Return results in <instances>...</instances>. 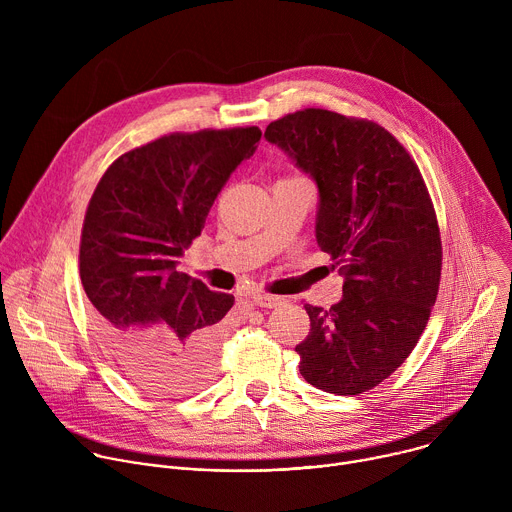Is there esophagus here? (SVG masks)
<instances>
[{
    "instance_id": "1",
    "label": "esophagus",
    "mask_w": 512,
    "mask_h": 512,
    "mask_svg": "<svg viewBox=\"0 0 512 512\" xmlns=\"http://www.w3.org/2000/svg\"><path fill=\"white\" fill-rule=\"evenodd\" d=\"M253 304L259 308H277L283 304V298L271 296V294H253Z\"/></svg>"
}]
</instances>
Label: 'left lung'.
Returning a JSON list of instances; mask_svg holds the SVG:
<instances>
[{"label": "left lung", "mask_w": 512, "mask_h": 512, "mask_svg": "<svg viewBox=\"0 0 512 512\" xmlns=\"http://www.w3.org/2000/svg\"><path fill=\"white\" fill-rule=\"evenodd\" d=\"M265 139L314 178L316 241L344 275L338 304L304 306L300 373L326 393L369 391L411 354L440 289L442 239L427 186L375 121L304 109L271 121Z\"/></svg>", "instance_id": "left-lung-1"}]
</instances>
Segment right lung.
Segmentation results:
<instances>
[{
  "instance_id": "right-lung-1",
  "label": "right lung",
  "mask_w": 512,
  "mask_h": 512,
  "mask_svg": "<svg viewBox=\"0 0 512 512\" xmlns=\"http://www.w3.org/2000/svg\"><path fill=\"white\" fill-rule=\"evenodd\" d=\"M259 139V127L164 135L117 158L91 196L79 269L93 326L115 367L145 393L188 395L214 375L235 298L176 265Z\"/></svg>"
}]
</instances>
